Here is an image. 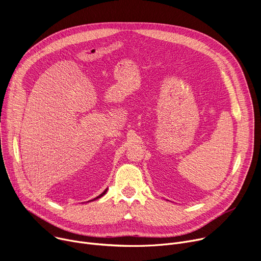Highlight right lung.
I'll return each mask as SVG.
<instances>
[{
	"label": "right lung",
	"instance_id": "obj_1",
	"mask_svg": "<svg viewBox=\"0 0 261 261\" xmlns=\"http://www.w3.org/2000/svg\"><path fill=\"white\" fill-rule=\"evenodd\" d=\"M106 192H107V189H105V190H104V191H103V192H102V193H101L99 196H97L96 198H94V199H92V200H90V201H94V200H96V199H98V198H101V197H102V196H103V195H104Z\"/></svg>",
	"mask_w": 261,
	"mask_h": 261
}]
</instances>
